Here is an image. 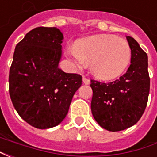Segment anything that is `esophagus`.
Here are the masks:
<instances>
[{
	"label": "esophagus",
	"mask_w": 157,
	"mask_h": 157,
	"mask_svg": "<svg viewBox=\"0 0 157 157\" xmlns=\"http://www.w3.org/2000/svg\"><path fill=\"white\" fill-rule=\"evenodd\" d=\"M82 82H83V83H84L85 85H89V84H90V80H89L88 78L85 77V76L82 77Z\"/></svg>",
	"instance_id": "obj_1"
}]
</instances>
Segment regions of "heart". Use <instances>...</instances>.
Returning a JSON list of instances; mask_svg holds the SVG:
<instances>
[{
    "instance_id": "obj_1",
    "label": "heart",
    "mask_w": 157,
    "mask_h": 157,
    "mask_svg": "<svg viewBox=\"0 0 157 157\" xmlns=\"http://www.w3.org/2000/svg\"><path fill=\"white\" fill-rule=\"evenodd\" d=\"M66 56L76 68L89 64L92 75L102 80L120 75L131 59V48L125 39L110 34L92 35L81 39L66 50Z\"/></svg>"
}]
</instances>
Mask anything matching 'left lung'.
<instances>
[{"label": "left lung", "mask_w": 157, "mask_h": 157, "mask_svg": "<svg viewBox=\"0 0 157 157\" xmlns=\"http://www.w3.org/2000/svg\"><path fill=\"white\" fill-rule=\"evenodd\" d=\"M126 39L131 48L130 65L126 73L109 83L91 80L92 115L109 131H121L135 124L148 101V57L135 39L129 36Z\"/></svg>", "instance_id": "obj_1"}]
</instances>
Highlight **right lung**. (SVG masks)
Listing matches in <instances>:
<instances>
[{
    "label": "right lung",
    "instance_id": "obj_1",
    "mask_svg": "<svg viewBox=\"0 0 157 157\" xmlns=\"http://www.w3.org/2000/svg\"><path fill=\"white\" fill-rule=\"evenodd\" d=\"M60 30L39 27L17 44L9 72V93L20 117L37 128L59 124L82 75L59 68L62 55Z\"/></svg>",
    "mask_w": 157,
    "mask_h": 157
}]
</instances>
